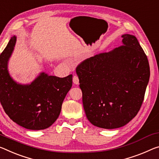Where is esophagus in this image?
Segmentation results:
<instances>
[{"mask_svg":"<svg viewBox=\"0 0 159 159\" xmlns=\"http://www.w3.org/2000/svg\"><path fill=\"white\" fill-rule=\"evenodd\" d=\"M73 82H74V84L75 85L79 84V79L77 75H74V76L73 77Z\"/></svg>","mask_w":159,"mask_h":159,"instance_id":"1","label":"esophagus"}]
</instances>
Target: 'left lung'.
<instances>
[{
    "mask_svg": "<svg viewBox=\"0 0 159 159\" xmlns=\"http://www.w3.org/2000/svg\"><path fill=\"white\" fill-rule=\"evenodd\" d=\"M122 37V46L76 68L86 117L103 129L123 127L137 115L149 80L147 57L137 39L129 34Z\"/></svg>",
    "mask_w": 159,
    "mask_h": 159,
    "instance_id": "left-lung-1",
    "label": "left lung"
}]
</instances>
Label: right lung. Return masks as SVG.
I'll use <instances>...</instances> for the list:
<instances>
[{"mask_svg": "<svg viewBox=\"0 0 159 159\" xmlns=\"http://www.w3.org/2000/svg\"><path fill=\"white\" fill-rule=\"evenodd\" d=\"M16 37L10 39L0 55V102L11 119L31 130L49 127L61 112V105L72 86L70 74L64 78L42 72L30 84H17L7 70Z\"/></svg>", "mask_w": 159, "mask_h": 159, "instance_id": "1", "label": "right lung"}]
</instances>
